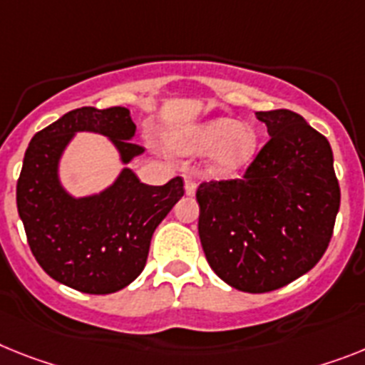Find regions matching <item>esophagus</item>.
Listing matches in <instances>:
<instances>
[{
  "mask_svg": "<svg viewBox=\"0 0 365 365\" xmlns=\"http://www.w3.org/2000/svg\"><path fill=\"white\" fill-rule=\"evenodd\" d=\"M195 191H197V182H195L191 176H185V195L192 197Z\"/></svg>",
  "mask_w": 365,
  "mask_h": 365,
  "instance_id": "esophagus-1",
  "label": "esophagus"
}]
</instances>
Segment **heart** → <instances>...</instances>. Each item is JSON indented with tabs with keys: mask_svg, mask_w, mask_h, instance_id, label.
Wrapping results in <instances>:
<instances>
[{
	"mask_svg": "<svg viewBox=\"0 0 365 365\" xmlns=\"http://www.w3.org/2000/svg\"><path fill=\"white\" fill-rule=\"evenodd\" d=\"M258 135L247 124L220 116L200 125H195L187 133L174 139L173 148L180 154H207L213 152L211 167L217 174H235L250 163L256 154Z\"/></svg>",
	"mask_w": 365,
	"mask_h": 365,
	"instance_id": "b5f03b06",
	"label": "heart"
}]
</instances>
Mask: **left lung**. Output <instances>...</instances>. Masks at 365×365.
Returning a JSON list of instances; mask_svg holds the SVG:
<instances>
[{
    "label": "left lung",
    "instance_id": "8db88e82",
    "mask_svg": "<svg viewBox=\"0 0 365 365\" xmlns=\"http://www.w3.org/2000/svg\"><path fill=\"white\" fill-rule=\"evenodd\" d=\"M265 143L237 180L197 189L198 235L210 267L235 289L287 286L323 258L339 210L327 137L289 109L256 113Z\"/></svg>",
    "mask_w": 365,
    "mask_h": 365
}]
</instances>
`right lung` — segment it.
Returning <instances> with one entry per match:
<instances>
[{"label":"right lung","mask_w":365,"mask_h":365,"mask_svg":"<svg viewBox=\"0 0 365 365\" xmlns=\"http://www.w3.org/2000/svg\"><path fill=\"white\" fill-rule=\"evenodd\" d=\"M76 131L109 137L130 163L145 148L131 143L125 107H81L35 133L16 185V206L33 256L53 280L91 295L115 293L139 277L154 230L183 197V180L146 185L122 168L100 195L73 198L59 182V159Z\"/></svg>","instance_id":"add662e5"}]
</instances>
